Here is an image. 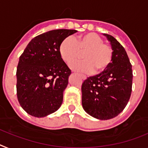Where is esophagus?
Returning a JSON list of instances; mask_svg holds the SVG:
<instances>
[{
	"mask_svg": "<svg viewBox=\"0 0 148 148\" xmlns=\"http://www.w3.org/2000/svg\"><path fill=\"white\" fill-rule=\"evenodd\" d=\"M80 77L83 79V80H85L86 78V77L85 75H83V74H80Z\"/></svg>",
	"mask_w": 148,
	"mask_h": 148,
	"instance_id": "esophagus-1",
	"label": "esophagus"
}]
</instances>
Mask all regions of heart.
<instances>
[{
	"label": "heart",
	"mask_w": 148,
	"mask_h": 148,
	"mask_svg": "<svg viewBox=\"0 0 148 148\" xmlns=\"http://www.w3.org/2000/svg\"><path fill=\"white\" fill-rule=\"evenodd\" d=\"M62 59L65 62H71L80 58L84 53V60L74 61L70 64L73 70L84 73L100 74L105 71L111 63L113 50L109 45L95 33H87L76 40L68 37L59 47Z\"/></svg>",
	"instance_id": "obj_1"
}]
</instances>
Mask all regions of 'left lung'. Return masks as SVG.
Returning <instances> with one entry per match:
<instances>
[{
    "mask_svg": "<svg viewBox=\"0 0 148 148\" xmlns=\"http://www.w3.org/2000/svg\"><path fill=\"white\" fill-rule=\"evenodd\" d=\"M113 50L111 63L102 73L89 77L82 84V105L99 120H110L121 113L130 100L132 70L126 50L113 36L104 34Z\"/></svg>",
    "mask_w": 148,
    "mask_h": 148,
    "instance_id": "left-lung-1",
    "label": "left lung"
}]
</instances>
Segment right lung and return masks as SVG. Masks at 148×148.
I'll list each match as a JSON object with an SVG mask.
<instances>
[{
  "instance_id": "1",
  "label": "right lung",
  "mask_w": 148,
  "mask_h": 148,
  "mask_svg": "<svg viewBox=\"0 0 148 148\" xmlns=\"http://www.w3.org/2000/svg\"><path fill=\"white\" fill-rule=\"evenodd\" d=\"M77 32L57 29L40 34L29 42L19 57L17 98L30 115L43 117L62 105L71 71L61 57L59 47L67 37Z\"/></svg>"
}]
</instances>
